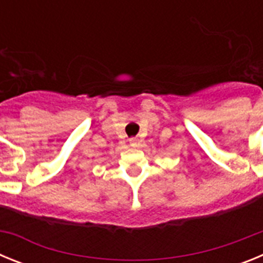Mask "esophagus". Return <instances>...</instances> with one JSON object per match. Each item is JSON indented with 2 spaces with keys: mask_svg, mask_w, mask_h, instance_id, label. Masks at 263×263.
I'll list each match as a JSON object with an SVG mask.
<instances>
[{
  "mask_svg": "<svg viewBox=\"0 0 263 263\" xmlns=\"http://www.w3.org/2000/svg\"><path fill=\"white\" fill-rule=\"evenodd\" d=\"M129 141H130V143H132V145H137V143L139 142V139L136 138V137H133V138H130Z\"/></svg>",
  "mask_w": 263,
  "mask_h": 263,
  "instance_id": "34e87169",
  "label": "esophagus"
}]
</instances>
